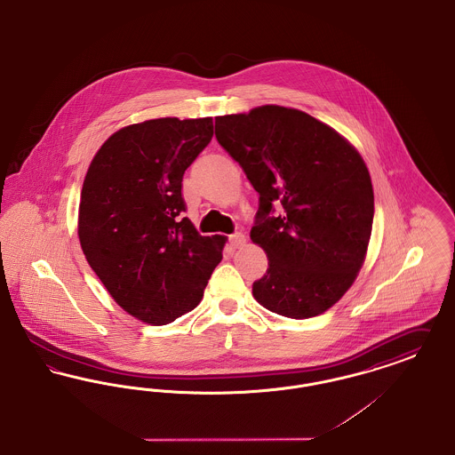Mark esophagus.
<instances>
[{
	"mask_svg": "<svg viewBox=\"0 0 455 455\" xmlns=\"http://www.w3.org/2000/svg\"><path fill=\"white\" fill-rule=\"evenodd\" d=\"M228 241H230V245H232L234 249H239V247H242V245L245 243V235L241 234V232H235V234H232V235L228 237Z\"/></svg>",
	"mask_w": 455,
	"mask_h": 455,
	"instance_id": "1",
	"label": "esophagus"
}]
</instances>
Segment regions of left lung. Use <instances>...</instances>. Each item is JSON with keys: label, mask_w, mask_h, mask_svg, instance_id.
Masks as SVG:
<instances>
[{"label": "left lung", "mask_w": 455, "mask_h": 455, "mask_svg": "<svg viewBox=\"0 0 455 455\" xmlns=\"http://www.w3.org/2000/svg\"><path fill=\"white\" fill-rule=\"evenodd\" d=\"M220 146L259 194L251 239L267 256L254 299L280 316L330 309L354 283L373 227L371 177L331 127L294 108L214 118Z\"/></svg>", "instance_id": "left-lung-1"}]
</instances>
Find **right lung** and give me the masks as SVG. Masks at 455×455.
I'll return each mask as SVG.
<instances>
[{
    "instance_id": "right-lung-1",
    "label": "right lung",
    "mask_w": 455,
    "mask_h": 455,
    "mask_svg": "<svg viewBox=\"0 0 455 455\" xmlns=\"http://www.w3.org/2000/svg\"><path fill=\"white\" fill-rule=\"evenodd\" d=\"M213 118H156L111 135L91 161L79 241L109 295L137 320L166 324L203 299L225 237L184 218L182 179L210 144Z\"/></svg>"
}]
</instances>
